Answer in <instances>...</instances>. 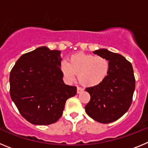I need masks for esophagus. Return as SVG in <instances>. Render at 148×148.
<instances>
[{"instance_id":"1","label":"esophagus","mask_w":148,"mask_h":148,"mask_svg":"<svg viewBox=\"0 0 148 148\" xmlns=\"http://www.w3.org/2000/svg\"><path fill=\"white\" fill-rule=\"evenodd\" d=\"M83 91H84L83 88H82V87H77V93H81V92H83Z\"/></svg>"}]
</instances>
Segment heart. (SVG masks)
I'll return each mask as SVG.
<instances>
[{
  "mask_svg": "<svg viewBox=\"0 0 148 148\" xmlns=\"http://www.w3.org/2000/svg\"><path fill=\"white\" fill-rule=\"evenodd\" d=\"M60 69L68 81H73L77 75L81 84L94 87L99 85L108 76L110 62L102 56L77 53L70 56L69 63L61 61Z\"/></svg>",
  "mask_w": 148,
  "mask_h": 148,
  "instance_id": "1",
  "label": "heart"
}]
</instances>
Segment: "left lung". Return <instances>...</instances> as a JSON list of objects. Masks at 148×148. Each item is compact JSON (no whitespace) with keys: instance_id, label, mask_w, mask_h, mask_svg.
<instances>
[{"instance_id":"obj_1","label":"left lung","mask_w":148,"mask_h":148,"mask_svg":"<svg viewBox=\"0 0 148 148\" xmlns=\"http://www.w3.org/2000/svg\"><path fill=\"white\" fill-rule=\"evenodd\" d=\"M109 61L108 76L99 85L86 88L90 100L85 106L90 117L103 124L118 120L131 105L136 80L131 63L120 54L105 49L93 52Z\"/></svg>"}]
</instances>
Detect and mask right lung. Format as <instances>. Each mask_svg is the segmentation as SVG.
Returning a JSON list of instances; mask_svg holds the SVG:
<instances>
[{
  "mask_svg": "<svg viewBox=\"0 0 148 148\" xmlns=\"http://www.w3.org/2000/svg\"><path fill=\"white\" fill-rule=\"evenodd\" d=\"M60 54L59 50L40 47L21 56L10 72L11 99L31 124L56 122L66 101L76 94V87L64 83Z\"/></svg>",
  "mask_w": 148,
  "mask_h": 148,
  "instance_id": "1",
  "label": "right lung"
}]
</instances>
